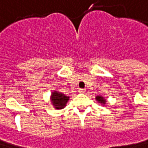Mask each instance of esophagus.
Segmentation results:
<instances>
[{"label": "esophagus", "mask_w": 148, "mask_h": 148, "mask_svg": "<svg viewBox=\"0 0 148 148\" xmlns=\"http://www.w3.org/2000/svg\"><path fill=\"white\" fill-rule=\"evenodd\" d=\"M78 92H79V93H85V92H86V89H79V90H78Z\"/></svg>", "instance_id": "obj_1"}]
</instances>
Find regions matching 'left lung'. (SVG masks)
<instances>
[{
  "instance_id": "left-lung-1",
  "label": "left lung",
  "mask_w": 148,
  "mask_h": 148,
  "mask_svg": "<svg viewBox=\"0 0 148 148\" xmlns=\"http://www.w3.org/2000/svg\"><path fill=\"white\" fill-rule=\"evenodd\" d=\"M96 100L99 102V103H105V99H103L102 96H99V95H98V96H96Z\"/></svg>"
}]
</instances>
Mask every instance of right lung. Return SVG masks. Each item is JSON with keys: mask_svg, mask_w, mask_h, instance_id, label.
<instances>
[{"mask_svg": "<svg viewBox=\"0 0 148 148\" xmlns=\"http://www.w3.org/2000/svg\"><path fill=\"white\" fill-rule=\"evenodd\" d=\"M69 96L57 91H54L52 94V103L57 109H61L66 106L67 101L69 100Z\"/></svg>", "mask_w": 148, "mask_h": 148, "instance_id": "add662e5", "label": "right lung"}]
</instances>
